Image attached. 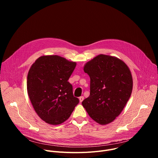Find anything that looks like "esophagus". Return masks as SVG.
<instances>
[{
  "label": "esophagus",
  "mask_w": 158,
  "mask_h": 158,
  "mask_svg": "<svg viewBox=\"0 0 158 158\" xmlns=\"http://www.w3.org/2000/svg\"><path fill=\"white\" fill-rule=\"evenodd\" d=\"M83 100H84V97H83V96H81V97L79 98V102H82Z\"/></svg>",
  "instance_id": "1"
}]
</instances>
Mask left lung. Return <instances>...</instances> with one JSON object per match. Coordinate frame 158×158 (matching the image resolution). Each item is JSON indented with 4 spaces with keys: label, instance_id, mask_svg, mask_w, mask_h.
I'll return each instance as SVG.
<instances>
[{
    "label": "left lung",
    "instance_id": "obj_1",
    "mask_svg": "<svg viewBox=\"0 0 158 158\" xmlns=\"http://www.w3.org/2000/svg\"><path fill=\"white\" fill-rule=\"evenodd\" d=\"M84 71L91 79L90 95L82 104L89 116L101 125L116 119L127 102L132 90V77L121 59L99 54L85 63Z\"/></svg>",
    "mask_w": 158,
    "mask_h": 158
}]
</instances>
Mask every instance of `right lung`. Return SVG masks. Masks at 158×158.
I'll list each match as a JSON object with an SVG mask.
<instances>
[{
  "instance_id": "right-lung-1",
  "label": "right lung",
  "mask_w": 158,
  "mask_h": 158,
  "mask_svg": "<svg viewBox=\"0 0 158 158\" xmlns=\"http://www.w3.org/2000/svg\"><path fill=\"white\" fill-rule=\"evenodd\" d=\"M76 62L57 55H44L32 64L27 75V89L39 118L48 124L58 125L68 119L79 99L73 96L67 81Z\"/></svg>"
}]
</instances>
